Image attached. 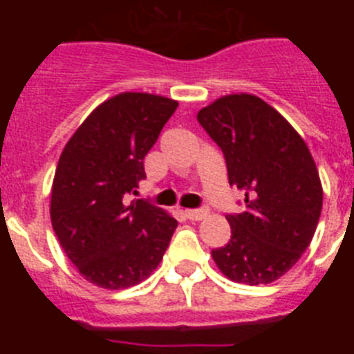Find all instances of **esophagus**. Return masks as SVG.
<instances>
[{"mask_svg": "<svg viewBox=\"0 0 354 354\" xmlns=\"http://www.w3.org/2000/svg\"><path fill=\"white\" fill-rule=\"evenodd\" d=\"M187 220H193V221H198V220H204L205 216L209 214L207 209H186L184 211Z\"/></svg>", "mask_w": 354, "mask_h": 354, "instance_id": "obj_1", "label": "esophagus"}]
</instances>
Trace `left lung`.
<instances>
[{"mask_svg":"<svg viewBox=\"0 0 354 354\" xmlns=\"http://www.w3.org/2000/svg\"><path fill=\"white\" fill-rule=\"evenodd\" d=\"M225 156L230 186L245 189V211L227 214L230 241L212 250L237 283H271L308 248L323 209L310 150L289 122L250 93L225 95L196 115Z\"/></svg>","mask_w":354,"mask_h":354,"instance_id":"left-lung-1","label":"left lung"}]
</instances>
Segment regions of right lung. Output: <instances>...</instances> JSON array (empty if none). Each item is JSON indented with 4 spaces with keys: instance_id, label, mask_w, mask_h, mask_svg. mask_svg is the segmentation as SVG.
<instances>
[{
    "instance_id": "obj_1",
    "label": "right lung",
    "mask_w": 354,
    "mask_h": 354,
    "mask_svg": "<svg viewBox=\"0 0 354 354\" xmlns=\"http://www.w3.org/2000/svg\"><path fill=\"white\" fill-rule=\"evenodd\" d=\"M179 102L126 92L97 106L65 145L55 171L51 223L88 282L127 289L158 268L177 220L127 200L147 177L143 159Z\"/></svg>"
}]
</instances>
